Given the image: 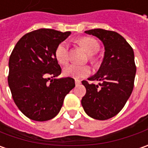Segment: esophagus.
Returning <instances> with one entry per match:
<instances>
[{
    "label": "esophagus",
    "instance_id": "obj_1",
    "mask_svg": "<svg viewBox=\"0 0 148 148\" xmlns=\"http://www.w3.org/2000/svg\"><path fill=\"white\" fill-rule=\"evenodd\" d=\"M75 83H76V86H78V85H80V84H81V81H80V80H78V79H76V80H75Z\"/></svg>",
    "mask_w": 148,
    "mask_h": 148
}]
</instances>
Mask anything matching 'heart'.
<instances>
[{
    "label": "heart",
    "mask_w": 148,
    "mask_h": 148,
    "mask_svg": "<svg viewBox=\"0 0 148 148\" xmlns=\"http://www.w3.org/2000/svg\"><path fill=\"white\" fill-rule=\"evenodd\" d=\"M77 44L84 49L88 53V59L93 64L97 63V58L95 53L99 50L100 45L98 40L94 37L84 36L77 40ZM54 56L56 60L61 65L67 64L69 60V47L67 42L62 41L57 45L54 51ZM63 74L66 76L73 78H83L90 74V67L89 66H78L75 64H70L63 69Z\"/></svg>",
    "instance_id": "obj_1"
}]
</instances>
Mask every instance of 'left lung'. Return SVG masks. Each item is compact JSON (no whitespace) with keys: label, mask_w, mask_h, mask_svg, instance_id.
<instances>
[{"label":"left lung","mask_w":148,"mask_h":148,"mask_svg":"<svg viewBox=\"0 0 148 148\" xmlns=\"http://www.w3.org/2000/svg\"><path fill=\"white\" fill-rule=\"evenodd\" d=\"M86 33L103 41L105 54L99 72L88 79L99 84L82 81L86 94L81 104L90 117L104 121L119 113L131 95L136 73L134 54L130 45L116 32L96 28Z\"/></svg>","instance_id":"1"}]
</instances>
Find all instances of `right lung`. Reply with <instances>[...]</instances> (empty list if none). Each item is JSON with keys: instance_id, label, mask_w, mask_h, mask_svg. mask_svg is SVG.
I'll use <instances>...</instances> for the list:
<instances>
[{"instance_id": "obj_1", "label": "right lung", "mask_w": 148, "mask_h": 148, "mask_svg": "<svg viewBox=\"0 0 148 148\" xmlns=\"http://www.w3.org/2000/svg\"><path fill=\"white\" fill-rule=\"evenodd\" d=\"M71 32L40 28L25 34L9 60L8 84L17 107L27 117L45 121L57 116L65 96L75 87L73 78L55 79L61 67L54 56Z\"/></svg>"}]
</instances>
